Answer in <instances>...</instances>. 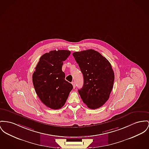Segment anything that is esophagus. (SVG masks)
Returning <instances> with one entry per match:
<instances>
[{"label":"esophagus","mask_w":149,"mask_h":149,"mask_svg":"<svg viewBox=\"0 0 149 149\" xmlns=\"http://www.w3.org/2000/svg\"><path fill=\"white\" fill-rule=\"evenodd\" d=\"M72 84L73 85V88L74 89L75 88H76V83H75V82H72Z\"/></svg>","instance_id":"1"}]
</instances>
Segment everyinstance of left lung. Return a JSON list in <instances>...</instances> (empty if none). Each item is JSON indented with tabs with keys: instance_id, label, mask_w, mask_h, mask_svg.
<instances>
[{
	"instance_id": "8db88e82",
	"label": "left lung",
	"mask_w": 149,
	"mask_h": 149,
	"mask_svg": "<svg viewBox=\"0 0 149 149\" xmlns=\"http://www.w3.org/2000/svg\"><path fill=\"white\" fill-rule=\"evenodd\" d=\"M84 76V85L79 90L83 102L90 109L102 107L109 99L113 88L114 72L109 60L97 51L73 53Z\"/></svg>"
}]
</instances>
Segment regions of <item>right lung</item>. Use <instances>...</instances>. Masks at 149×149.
<instances>
[{
	"mask_svg": "<svg viewBox=\"0 0 149 149\" xmlns=\"http://www.w3.org/2000/svg\"><path fill=\"white\" fill-rule=\"evenodd\" d=\"M70 54V51L64 50H53L43 54L33 74V84L37 95L51 109H61L73 89L62 71L63 61Z\"/></svg>",
	"mask_w": 149,
	"mask_h": 149,
	"instance_id": "obj_1",
	"label": "right lung"
}]
</instances>
